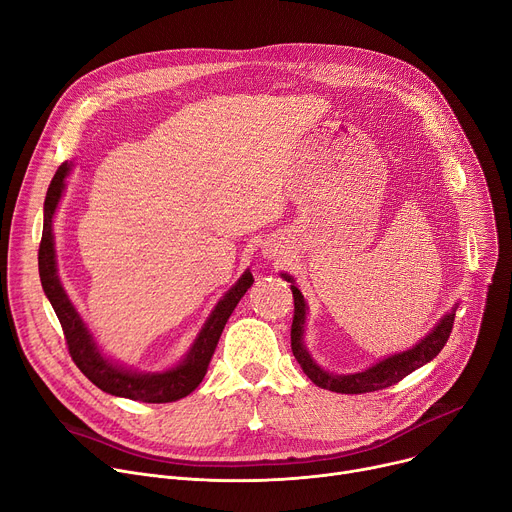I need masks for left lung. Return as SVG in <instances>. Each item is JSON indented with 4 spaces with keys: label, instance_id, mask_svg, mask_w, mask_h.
Masks as SVG:
<instances>
[{
    "label": "left lung",
    "instance_id": "left-lung-1",
    "mask_svg": "<svg viewBox=\"0 0 512 512\" xmlns=\"http://www.w3.org/2000/svg\"><path fill=\"white\" fill-rule=\"evenodd\" d=\"M283 277H285V281H291V277H287V274H283ZM291 291H293V301H295L293 324H291V350H293V355H295L297 363L301 365L303 373L313 383H316L322 389H330V391H336V393H369V391L385 389L393 383L402 381L414 369L422 367L424 363L432 361L439 355L443 346L447 344L449 336H451L453 322H455V309H453L437 324L435 330H432L424 340H420V344L402 352V355H393L389 359H383L381 363H377L375 367H371L363 373L332 375V373L322 371L316 363H313L311 357L307 355V350L303 348L301 336H303V322H305V301H303V295L299 293V289L295 285H291Z\"/></svg>",
    "mask_w": 512,
    "mask_h": 512
}]
</instances>
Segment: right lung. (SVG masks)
<instances>
[{
	"label": "right lung",
	"instance_id": "add662e5",
	"mask_svg": "<svg viewBox=\"0 0 512 512\" xmlns=\"http://www.w3.org/2000/svg\"><path fill=\"white\" fill-rule=\"evenodd\" d=\"M67 172H69V166L61 164L45 196V225H43L41 248H38V274H41L43 289L63 328V336L67 342L71 361L96 387H100L106 393H112V396H121V398L147 402V404H168V402L186 398L188 393H192L203 381L215 352V346L219 342V336L225 328V322L229 320L235 305H238V301L254 283L252 274L244 272L242 279L235 283L231 291L217 303L209 322L205 324L203 332L190 348L188 357L176 369L166 373H155V375H139V373H129L121 367L110 365L100 357V352L92 342V336L88 334L82 318L77 316L75 307L69 303L57 279L51 225H53V215L65 186L63 180Z\"/></svg>",
	"mask_w": 512,
	"mask_h": 512
}]
</instances>
